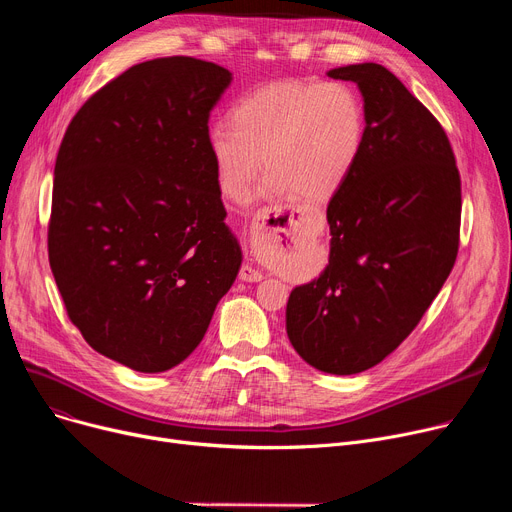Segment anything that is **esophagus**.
I'll return each mask as SVG.
<instances>
[{
	"mask_svg": "<svg viewBox=\"0 0 512 512\" xmlns=\"http://www.w3.org/2000/svg\"><path fill=\"white\" fill-rule=\"evenodd\" d=\"M299 209H284V207H261L251 222V251L257 257H263L278 247L282 234H286L288 226L297 218ZM238 278L242 282H261L263 274L251 265H245L240 270Z\"/></svg>",
	"mask_w": 512,
	"mask_h": 512,
	"instance_id": "esophagus-1",
	"label": "esophagus"
}]
</instances>
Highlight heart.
<instances>
[{
    "label": "heart",
    "mask_w": 512,
    "mask_h": 512,
    "mask_svg": "<svg viewBox=\"0 0 512 512\" xmlns=\"http://www.w3.org/2000/svg\"><path fill=\"white\" fill-rule=\"evenodd\" d=\"M230 122L215 124L209 134L228 199L245 201L265 164V195L297 193L321 201L353 174L365 145L367 114L361 95L346 83L280 80L242 97Z\"/></svg>",
    "instance_id": "obj_1"
}]
</instances>
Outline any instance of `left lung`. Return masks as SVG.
<instances>
[{
    "mask_svg": "<svg viewBox=\"0 0 512 512\" xmlns=\"http://www.w3.org/2000/svg\"><path fill=\"white\" fill-rule=\"evenodd\" d=\"M365 101V145L328 205L330 263L290 292L286 332L311 367L351 375L382 363L452 272L461 174L442 124L380 64L328 72Z\"/></svg>",
    "mask_w": 512,
    "mask_h": 512,
    "instance_id": "left-lung-1",
    "label": "left lung"
}]
</instances>
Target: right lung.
Here are the masks:
<instances>
[{
  "label": "right lung",
  "instance_id": "obj_1",
  "mask_svg": "<svg viewBox=\"0 0 512 512\" xmlns=\"http://www.w3.org/2000/svg\"><path fill=\"white\" fill-rule=\"evenodd\" d=\"M232 74L188 56L134 64L70 120L47 253L87 344L134 371L182 363L240 267L209 114Z\"/></svg>",
  "mask_w": 512,
  "mask_h": 512
}]
</instances>
